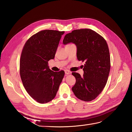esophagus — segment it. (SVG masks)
<instances>
[{
    "instance_id": "1",
    "label": "esophagus",
    "mask_w": 132,
    "mask_h": 132,
    "mask_svg": "<svg viewBox=\"0 0 132 132\" xmlns=\"http://www.w3.org/2000/svg\"><path fill=\"white\" fill-rule=\"evenodd\" d=\"M65 73L66 74H71V72L68 70H65Z\"/></svg>"
}]
</instances>
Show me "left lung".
<instances>
[{
  "label": "left lung",
  "instance_id": "obj_1",
  "mask_svg": "<svg viewBox=\"0 0 132 132\" xmlns=\"http://www.w3.org/2000/svg\"><path fill=\"white\" fill-rule=\"evenodd\" d=\"M70 42L77 46L78 59L85 62L82 77L72 73L76 82L71 89L79 99L91 101L101 93L107 81L111 68L109 47L104 38L89 29L67 34L63 43Z\"/></svg>",
  "mask_w": 132,
  "mask_h": 132
}]
</instances>
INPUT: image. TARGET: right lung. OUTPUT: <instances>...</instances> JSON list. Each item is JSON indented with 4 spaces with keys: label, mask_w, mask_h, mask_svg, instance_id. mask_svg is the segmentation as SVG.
<instances>
[{
    "label": "right lung",
    "mask_w": 132,
    "mask_h": 132,
    "mask_svg": "<svg viewBox=\"0 0 132 132\" xmlns=\"http://www.w3.org/2000/svg\"><path fill=\"white\" fill-rule=\"evenodd\" d=\"M64 31L45 30L28 39L20 60V74L26 91L35 100L47 103L55 97L64 75L61 70L54 72L48 62L54 58Z\"/></svg>",
    "instance_id": "add662e5"
}]
</instances>
